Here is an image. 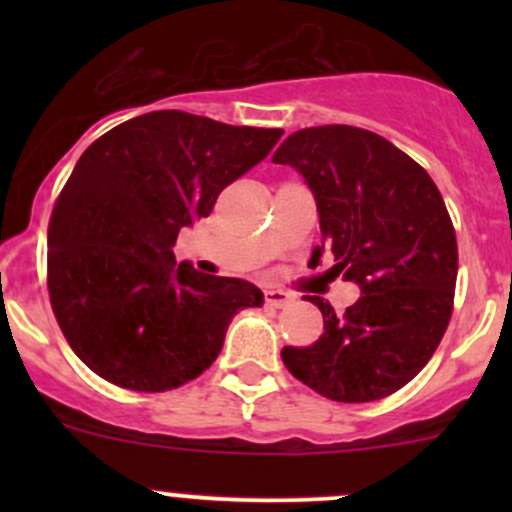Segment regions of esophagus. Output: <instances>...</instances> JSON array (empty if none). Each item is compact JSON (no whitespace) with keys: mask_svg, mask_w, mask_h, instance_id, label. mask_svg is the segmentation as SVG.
<instances>
[{"mask_svg":"<svg viewBox=\"0 0 512 512\" xmlns=\"http://www.w3.org/2000/svg\"><path fill=\"white\" fill-rule=\"evenodd\" d=\"M289 302H292V297L287 292H282V289H265V304H270V307L282 309Z\"/></svg>","mask_w":512,"mask_h":512,"instance_id":"obj_1","label":"esophagus"}]
</instances>
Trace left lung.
<instances>
[{
  "mask_svg": "<svg viewBox=\"0 0 512 512\" xmlns=\"http://www.w3.org/2000/svg\"><path fill=\"white\" fill-rule=\"evenodd\" d=\"M304 175L317 198L322 250L332 275L361 287L337 314L309 297L324 317L312 347H285L294 379L344 404L384 399L428 364L446 334L458 275L451 215L431 175L379 133L356 126L302 128L272 156Z\"/></svg>",
  "mask_w": 512,
  "mask_h": 512,
  "instance_id": "left-lung-1",
  "label": "left lung"
}]
</instances>
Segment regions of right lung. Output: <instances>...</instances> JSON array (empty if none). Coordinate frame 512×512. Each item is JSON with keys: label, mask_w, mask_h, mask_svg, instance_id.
Instances as JSON below:
<instances>
[{"label": "right lung", "mask_w": 512, "mask_h": 512, "mask_svg": "<svg viewBox=\"0 0 512 512\" xmlns=\"http://www.w3.org/2000/svg\"><path fill=\"white\" fill-rule=\"evenodd\" d=\"M282 133L151 111L86 148L51 210L46 285L94 374L131 391L178 389L218 359L230 319L260 307L255 285L178 265L173 245Z\"/></svg>", "instance_id": "obj_1"}]
</instances>
